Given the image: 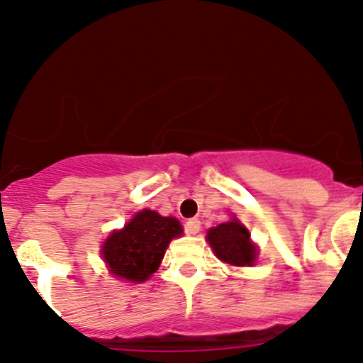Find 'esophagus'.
Returning a JSON list of instances; mask_svg holds the SVG:
<instances>
[{
    "mask_svg": "<svg viewBox=\"0 0 363 363\" xmlns=\"http://www.w3.org/2000/svg\"><path fill=\"white\" fill-rule=\"evenodd\" d=\"M199 230H201V221L196 220V218L185 223V232L190 233V235H196V233H199Z\"/></svg>",
    "mask_w": 363,
    "mask_h": 363,
    "instance_id": "1",
    "label": "esophagus"
}]
</instances>
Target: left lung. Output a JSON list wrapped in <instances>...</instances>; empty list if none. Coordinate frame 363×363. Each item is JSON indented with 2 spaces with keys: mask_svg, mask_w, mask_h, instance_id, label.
<instances>
[{
  "mask_svg": "<svg viewBox=\"0 0 363 363\" xmlns=\"http://www.w3.org/2000/svg\"><path fill=\"white\" fill-rule=\"evenodd\" d=\"M218 259L232 267H251L255 264L258 247L252 244L251 233L239 220H230L211 228L206 235Z\"/></svg>",
  "mask_w": 363,
  "mask_h": 363,
  "instance_id": "obj_1",
  "label": "left lung"
}]
</instances>
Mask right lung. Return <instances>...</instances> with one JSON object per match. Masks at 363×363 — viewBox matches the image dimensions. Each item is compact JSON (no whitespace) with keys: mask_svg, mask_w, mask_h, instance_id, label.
Listing matches in <instances>:
<instances>
[{"mask_svg":"<svg viewBox=\"0 0 363 363\" xmlns=\"http://www.w3.org/2000/svg\"><path fill=\"white\" fill-rule=\"evenodd\" d=\"M182 233L177 218L143 209L105 239L102 256L111 274L135 284L145 282L159 268L171 240Z\"/></svg>","mask_w":363,"mask_h":363,"instance_id":"add662e5","label":"right lung"}]
</instances>
